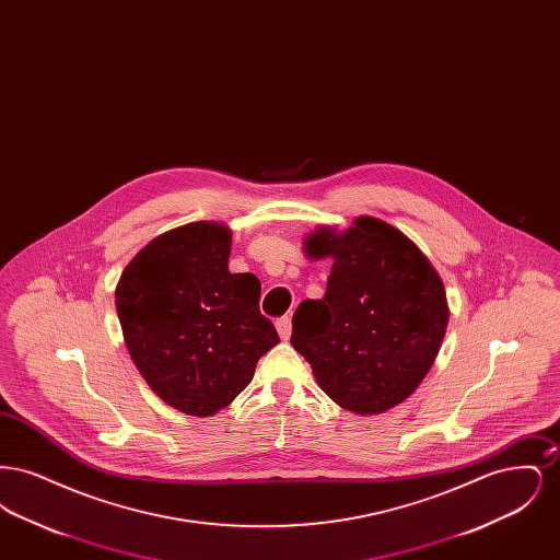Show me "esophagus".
<instances>
[{
    "label": "esophagus",
    "mask_w": 560,
    "mask_h": 560,
    "mask_svg": "<svg viewBox=\"0 0 560 560\" xmlns=\"http://www.w3.org/2000/svg\"><path fill=\"white\" fill-rule=\"evenodd\" d=\"M275 325H277V331L283 340H288L292 336V317H281V319H277Z\"/></svg>",
    "instance_id": "esophagus-1"
}]
</instances>
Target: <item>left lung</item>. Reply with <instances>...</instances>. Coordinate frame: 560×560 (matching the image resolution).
Masks as SVG:
<instances>
[{"label":"left lung","mask_w":560,"mask_h":560,"mask_svg":"<svg viewBox=\"0 0 560 560\" xmlns=\"http://www.w3.org/2000/svg\"><path fill=\"white\" fill-rule=\"evenodd\" d=\"M306 254L336 262L325 295L295 308L292 347L348 411L399 405L430 372L447 329L441 277L400 231L370 215L340 235L319 229Z\"/></svg>","instance_id":"1"}]
</instances>
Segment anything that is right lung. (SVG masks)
Segmentation results:
<instances>
[{"instance_id": "add662e5", "label": "right lung", "mask_w": 560, "mask_h": 560, "mask_svg": "<svg viewBox=\"0 0 560 560\" xmlns=\"http://www.w3.org/2000/svg\"><path fill=\"white\" fill-rule=\"evenodd\" d=\"M229 254L226 226L190 222L140 249L115 292L133 365L160 399L197 418L235 399L279 345L258 277L229 272Z\"/></svg>"}]
</instances>
